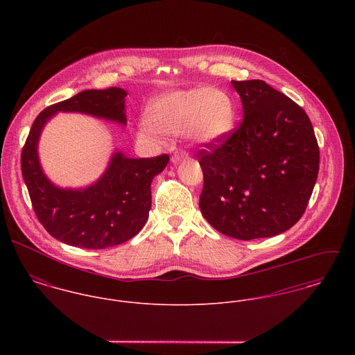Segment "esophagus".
<instances>
[{"label":"esophagus","mask_w":355,"mask_h":355,"mask_svg":"<svg viewBox=\"0 0 355 355\" xmlns=\"http://www.w3.org/2000/svg\"><path fill=\"white\" fill-rule=\"evenodd\" d=\"M187 157H189V154L186 152H176L171 157V161H172V164H178L179 161H182V159H184Z\"/></svg>","instance_id":"obj_1"}]
</instances>
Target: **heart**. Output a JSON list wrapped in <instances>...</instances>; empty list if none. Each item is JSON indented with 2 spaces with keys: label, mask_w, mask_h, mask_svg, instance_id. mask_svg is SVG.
<instances>
[{
  "label": "heart",
  "mask_w": 355,
  "mask_h": 355,
  "mask_svg": "<svg viewBox=\"0 0 355 355\" xmlns=\"http://www.w3.org/2000/svg\"><path fill=\"white\" fill-rule=\"evenodd\" d=\"M144 135L154 131L165 135L186 134L200 144H216L227 138L235 125L230 97L213 87L168 92L146 107Z\"/></svg>",
  "instance_id": "obj_1"
}]
</instances>
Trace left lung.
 <instances>
[{"label": "left lung", "mask_w": 355, "mask_h": 355, "mask_svg": "<svg viewBox=\"0 0 355 355\" xmlns=\"http://www.w3.org/2000/svg\"><path fill=\"white\" fill-rule=\"evenodd\" d=\"M243 120L198 153L200 209L218 232L252 241L290 230L311 197L320 150L304 109L263 80H232Z\"/></svg>", "instance_id": "left-lung-1"}]
</instances>
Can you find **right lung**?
<instances>
[{
    "label": "right lung",
    "instance_id": "add662e5",
    "mask_svg": "<svg viewBox=\"0 0 355 355\" xmlns=\"http://www.w3.org/2000/svg\"><path fill=\"white\" fill-rule=\"evenodd\" d=\"M125 97L120 87L85 90L48 106L33 123L21 152V173L38 220L62 243L92 250L117 246L139 234L149 218L153 178L166 166L168 154L130 158L116 150L101 178L85 189L51 183L38 155L42 130L55 113H83L125 125Z\"/></svg>",
    "mask_w": 355,
    "mask_h": 355
}]
</instances>
